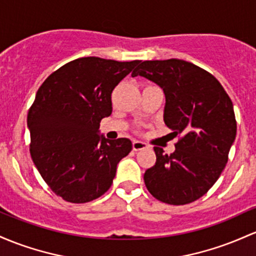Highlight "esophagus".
<instances>
[{"instance_id": "1", "label": "esophagus", "mask_w": 256, "mask_h": 256, "mask_svg": "<svg viewBox=\"0 0 256 256\" xmlns=\"http://www.w3.org/2000/svg\"><path fill=\"white\" fill-rule=\"evenodd\" d=\"M146 148H148L147 143H144V142H142V141H134L132 142V150L134 152L146 150Z\"/></svg>"}]
</instances>
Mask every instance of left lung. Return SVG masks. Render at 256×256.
<instances>
[{
    "instance_id": "left-lung-1",
    "label": "left lung",
    "mask_w": 256,
    "mask_h": 256,
    "mask_svg": "<svg viewBox=\"0 0 256 256\" xmlns=\"http://www.w3.org/2000/svg\"><path fill=\"white\" fill-rule=\"evenodd\" d=\"M137 75L162 87L164 122L178 136L174 153L154 147L156 162L144 172L146 187L162 203H192L212 187L228 160L237 134L231 98L214 75L186 60H144Z\"/></svg>"
}]
</instances>
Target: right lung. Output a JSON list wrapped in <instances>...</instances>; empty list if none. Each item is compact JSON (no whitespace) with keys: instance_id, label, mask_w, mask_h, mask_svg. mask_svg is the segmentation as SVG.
<instances>
[{"instance_id":"add662e5","label":"right lung","mask_w":256,"mask_h":256,"mask_svg":"<svg viewBox=\"0 0 256 256\" xmlns=\"http://www.w3.org/2000/svg\"><path fill=\"white\" fill-rule=\"evenodd\" d=\"M141 60L84 57L53 72L28 113L30 154L57 196L87 203L113 184L116 165L132 150L128 138L109 141L100 122L113 110L112 92Z\"/></svg>"}]
</instances>
